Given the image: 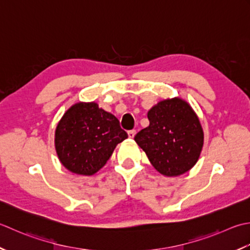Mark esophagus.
Instances as JSON below:
<instances>
[{
	"mask_svg": "<svg viewBox=\"0 0 250 250\" xmlns=\"http://www.w3.org/2000/svg\"><path fill=\"white\" fill-rule=\"evenodd\" d=\"M127 134H128V137L129 138H134L135 137V135H136V130L135 129H132V130H128V132H127Z\"/></svg>",
	"mask_w": 250,
	"mask_h": 250,
	"instance_id": "1",
	"label": "esophagus"
}]
</instances>
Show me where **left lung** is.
Returning <instances> with one entry per match:
<instances>
[{
	"label": "left lung",
	"instance_id": "left-lung-1",
	"mask_svg": "<svg viewBox=\"0 0 250 250\" xmlns=\"http://www.w3.org/2000/svg\"><path fill=\"white\" fill-rule=\"evenodd\" d=\"M150 125L135 136V141L162 175L185 174L200 157L204 132L195 112L187 101H160L147 112Z\"/></svg>",
	"mask_w": 250,
	"mask_h": 250
}]
</instances>
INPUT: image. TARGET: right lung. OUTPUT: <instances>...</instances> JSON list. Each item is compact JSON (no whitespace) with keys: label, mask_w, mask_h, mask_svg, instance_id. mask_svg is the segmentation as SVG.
<instances>
[{"label":"right lung","mask_w":250,"mask_h":250,"mask_svg":"<svg viewBox=\"0 0 250 250\" xmlns=\"http://www.w3.org/2000/svg\"><path fill=\"white\" fill-rule=\"evenodd\" d=\"M127 137L113 114L96 103H78L59 121L55 147L68 170L91 176L105 165L115 146Z\"/></svg>","instance_id":"1"}]
</instances>
